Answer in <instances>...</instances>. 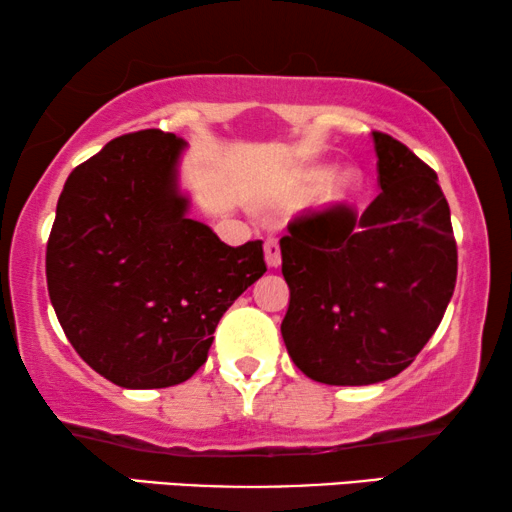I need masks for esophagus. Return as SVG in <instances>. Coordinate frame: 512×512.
<instances>
[{
    "label": "esophagus",
    "instance_id": "34e87169",
    "mask_svg": "<svg viewBox=\"0 0 512 512\" xmlns=\"http://www.w3.org/2000/svg\"><path fill=\"white\" fill-rule=\"evenodd\" d=\"M265 263H268V268H279V263H282V251H279L277 240L265 242Z\"/></svg>",
    "mask_w": 512,
    "mask_h": 512
}]
</instances>
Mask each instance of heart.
I'll use <instances>...</instances> for the list:
<instances>
[{"instance_id": "heart-1", "label": "heart", "mask_w": 512, "mask_h": 512, "mask_svg": "<svg viewBox=\"0 0 512 512\" xmlns=\"http://www.w3.org/2000/svg\"><path fill=\"white\" fill-rule=\"evenodd\" d=\"M314 191H317L314 207L321 209V212H342V209L352 207L359 200L363 191L361 170H356L354 165H300L284 179L279 195H282L284 202H300Z\"/></svg>"}]
</instances>
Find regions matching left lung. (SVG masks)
Masks as SVG:
<instances>
[{
	"label": "left lung",
	"instance_id": "1",
	"mask_svg": "<svg viewBox=\"0 0 512 512\" xmlns=\"http://www.w3.org/2000/svg\"><path fill=\"white\" fill-rule=\"evenodd\" d=\"M382 193L361 216L324 212L282 237V338L307 377L363 387L396 377L436 333L457 284V244L438 174L373 132Z\"/></svg>",
	"mask_w": 512,
	"mask_h": 512
}]
</instances>
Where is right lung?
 <instances>
[{"instance_id": "obj_1", "label": "right lung", "mask_w": 512, "mask_h": 512, "mask_svg": "<svg viewBox=\"0 0 512 512\" xmlns=\"http://www.w3.org/2000/svg\"><path fill=\"white\" fill-rule=\"evenodd\" d=\"M184 139L139 130L111 139L62 188L46 282L67 340L125 389L186 382L223 312L263 277V242L228 247L191 219Z\"/></svg>"}]
</instances>
